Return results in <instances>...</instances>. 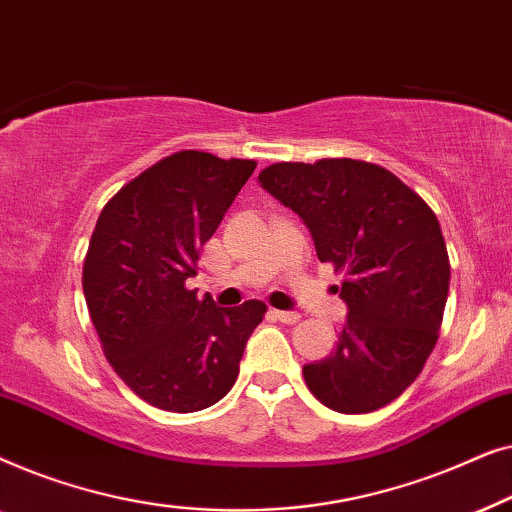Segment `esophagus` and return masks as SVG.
<instances>
[{"mask_svg": "<svg viewBox=\"0 0 512 512\" xmlns=\"http://www.w3.org/2000/svg\"><path fill=\"white\" fill-rule=\"evenodd\" d=\"M272 317H275L277 321H282V324H298V321H300V314H298V312L272 310Z\"/></svg>", "mask_w": 512, "mask_h": 512, "instance_id": "1", "label": "esophagus"}]
</instances>
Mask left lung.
Segmentation results:
<instances>
[{
  "mask_svg": "<svg viewBox=\"0 0 512 512\" xmlns=\"http://www.w3.org/2000/svg\"><path fill=\"white\" fill-rule=\"evenodd\" d=\"M310 228L321 263L345 272L347 321L326 359L303 366L326 408L361 415L394 401L433 352L450 291V258L433 209L366 160L275 163L258 174Z\"/></svg>",
  "mask_w": 512,
  "mask_h": 512,
  "instance_id": "8db88e82",
  "label": "left lung"
}]
</instances>
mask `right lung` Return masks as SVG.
I'll return each instance as SVG.
<instances>
[{"label": "right lung", "instance_id": "right-lung-1", "mask_svg": "<svg viewBox=\"0 0 512 512\" xmlns=\"http://www.w3.org/2000/svg\"><path fill=\"white\" fill-rule=\"evenodd\" d=\"M256 160L177 151L128 181L95 223L83 293L116 375L167 412L205 410L233 389L268 307H216L186 289Z\"/></svg>", "mask_w": 512, "mask_h": 512}]
</instances>
